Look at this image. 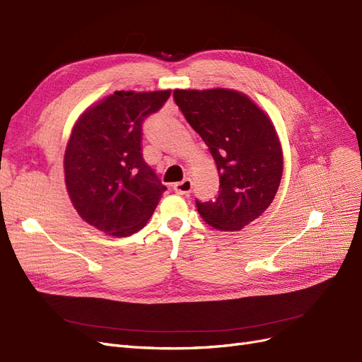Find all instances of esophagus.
<instances>
[{"mask_svg": "<svg viewBox=\"0 0 362 362\" xmlns=\"http://www.w3.org/2000/svg\"><path fill=\"white\" fill-rule=\"evenodd\" d=\"M173 188L179 195H189L191 191H192V180L191 179H185L182 182L174 183Z\"/></svg>", "mask_w": 362, "mask_h": 362, "instance_id": "1", "label": "esophagus"}]
</instances>
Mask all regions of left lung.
Wrapping results in <instances>:
<instances>
[{"instance_id":"8db88e82","label":"left lung","mask_w":362,"mask_h":362,"mask_svg":"<svg viewBox=\"0 0 362 362\" xmlns=\"http://www.w3.org/2000/svg\"><path fill=\"white\" fill-rule=\"evenodd\" d=\"M173 96L219 174L216 200L197 202L198 214L214 228L242 230L269 207L281 182L283 150L272 120L236 90H174Z\"/></svg>"}]
</instances>
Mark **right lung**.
<instances>
[{"instance_id": "obj_1", "label": "right lung", "mask_w": 362, "mask_h": 362, "mask_svg": "<svg viewBox=\"0 0 362 362\" xmlns=\"http://www.w3.org/2000/svg\"><path fill=\"white\" fill-rule=\"evenodd\" d=\"M171 90L114 91L76 120L64 153L71 202L86 223L110 236L141 230L165 192L141 153L143 122Z\"/></svg>"}]
</instances>
